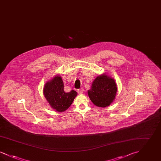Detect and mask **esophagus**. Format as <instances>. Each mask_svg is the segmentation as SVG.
<instances>
[{"label": "esophagus", "instance_id": "1", "mask_svg": "<svg viewBox=\"0 0 161 161\" xmlns=\"http://www.w3.org/2000/svg\"><path fill=\"white\" fill-rule=\"evenodd\" d=\"M83 91H84V90H83V89H78L77 90V92L78 93H83Z\"/></svg>", "mask_w": 161, "mask_h": 161}]
</instances>
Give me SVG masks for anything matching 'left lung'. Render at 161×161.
<instances>
[{
	"mask_svg": "<svg viewBox=\"0 0 161 161\" xmlns=\"http://www.w3.org/2000/svg\"><path fill=\"white\" fill-rule=\"evenodd\" d=\"M117 85L114 79L106 74L98 76L92 83L88 95L92 103L97 106L106 107L115 100Z\"/></svg>",
	"mask_w": 161,
	"mask_h": 161,
	"instance_id": "left-lung-1",
	"label": "left lung"
}]
</instances>
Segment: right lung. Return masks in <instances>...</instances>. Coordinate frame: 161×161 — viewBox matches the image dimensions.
<instances>
[{
	"label": "right lung",
	"instance_id": "1",
	"mask_svg": "<svg viewBox=\"0 0 161 161\" xmlns=\"http://www.w3.org/2000/svg\"><path fill=\"white\" fill-rule=\"evenodd\" d=\"M43 94L52 108L61 112L70 106L77 95V92L75 91L68 93L64 92L63 80L60 76L57 75L45 84Z\"/></svg>",
	"mask_w": 161,
	"mask_h": 161
}]
</instances>
